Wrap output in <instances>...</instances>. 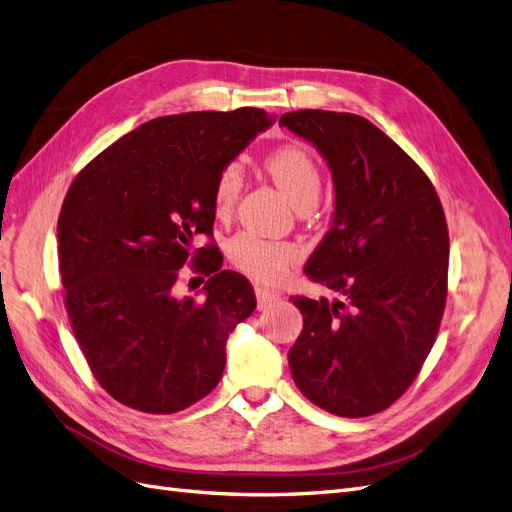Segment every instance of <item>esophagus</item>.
Here are the masks:
<instances>
[{"label":"esophagus","instance_id":"esophagus-1","mask_svg":"<svg viewBox=\"0 0 512 512\" xmlns=\"http://www.w3.org/2000/svg\"><path fill=\"white\" fill-rule=\"evenodd\" d=\"M256 299H258V307L265 309V307H269V305L280 301V294L269 290V288H265V286H256Z\"/></svg>","mask_w":512,"mask_h":512}]
</instances>
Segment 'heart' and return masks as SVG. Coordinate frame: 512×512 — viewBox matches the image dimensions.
<instances>
[{
    "label": "heart",
    "mask_w": 512,
    "mask_h": 512,
    "mask_svg": "<svg viewBox=\"0 0 512 512\" xmlns=\"http://www.w3.org/2000/svg\"><path fill=\"white\" fill-rule=\"evenodd\" d=\"M267 170L277 188L284 192L294 207L305 203V200L318 198L320 168L303 147L288 145L273 151L267 158ZM243 183L245 177L241 164L232 162L224 166L213 192V203L218 213H228L235 207L243 192ZM228 254L243 273L265 282H273L277 277H282L290 262L297 260V250L292 245L260 239L250 235V232H243V235L232 239L228 245Z\"/></svg>",
    "instance_id": "1"
}]
</instances>
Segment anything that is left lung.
Segmentation results:
<instances>
[{
  "instance_id": "1",
  "label": "left lung",
  "mask_w": 512,
  "mask_h": 512,
  "mask_svg": "<svg viewBox=\"0 0 512 512\" xmlns=\"http://www.w3.org/2000/svg\"><path fill=\"white\" fill-rule=\"evenodd\" d=\"M280 126L327 162L331 228L305 265L333 301L294 297L303 331L288 352L299 391L337 416L382 412L406 393L436 342L446 303L440 198L408 153L365 117L294 111Z\"/></svg>"
}]
</instances>
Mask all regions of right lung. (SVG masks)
I'll list each match as a JSON object with an SVG mask.
<instances>
[{
  "mask_svg": "<svg viewBox=\"0 0 512 512\" xmlns=\"http://www.w3.org/2000/svg\"><path fill=\"white\" fill-rule=\"evenodd\" d=\"M275 115L262 108L151 119L76 177L57 222L72 331L102 389L147 414H173L218 386L226 342L256 309L252 284L196 250L203 297H179V269L215 222L218 177Z\"/></svg>",
  "mask_w": 512,
  "mask_h": 512,
  "instance_id": "1",
  "label": "right lung"
}]
</instances>
